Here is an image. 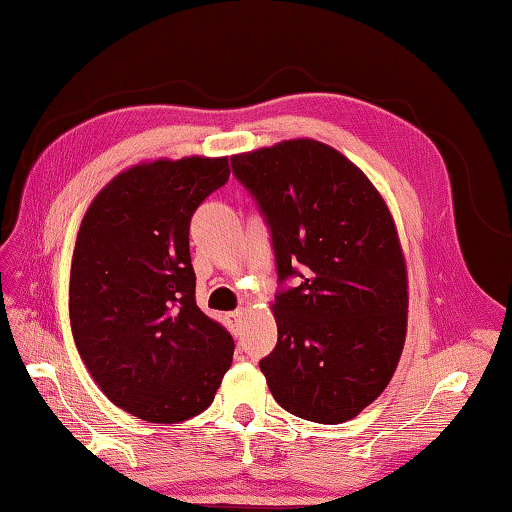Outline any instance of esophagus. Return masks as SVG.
Segmentation results:
<instances>
[{
  "instance_id": "1",
  "label": "esophagus",
  "mask_w": 512,
  "mask_h": 512,
  "mask_svg": "<svg viewBox=\"0 0 512 512\" xmlns=\"http://www.w3.org/2000/svg\"><path fill=\"white\" fill-rule=\"evenodd\" d=\"M227 316H229L231 323H237V320H240V318L244 316V310H233V312H229Z\"/></svg>"
}]
</instances>
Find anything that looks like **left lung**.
Returning <instances> with one entry per match:
<instances>
[{
    "label": "left lung",
    "instance_id": "8db88e82",
    "mask_svg": "<svg viewBox=\"0 0 512 512\" xmlns=\"http://www.w3.org/2000/svg\"><path fill=\"white\" fill-rule=\"evenodd\" d=\"M231 168L275 251L279 338L259 362L272 397L314 423L353 419L382 395L406 340V261L386 202L314 139L235 154Z\"/></svg>",
    "mask_w": 512,
    "mask_h": 512
}]
</instances>
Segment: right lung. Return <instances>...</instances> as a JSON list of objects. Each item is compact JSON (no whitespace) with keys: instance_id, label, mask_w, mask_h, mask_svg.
Here are the masks:
<instances>
[{"instance_id":"obj_1","label":"right lung","mask_w":512,"mask_h":512,"mask_svg":"<svg viewBox=\"0 0 512 512\" xmlns=\"http://www.w3.org/2000/svg\"><path fill=\"white\" fill-rule=\"evenodd\" d=\"M229 161L135 165L82 218L69 277L71 334L95 384L150 423L211 406L235 342L196 305L189 222L229 181Z\"/></svg>"}]
</instances>
